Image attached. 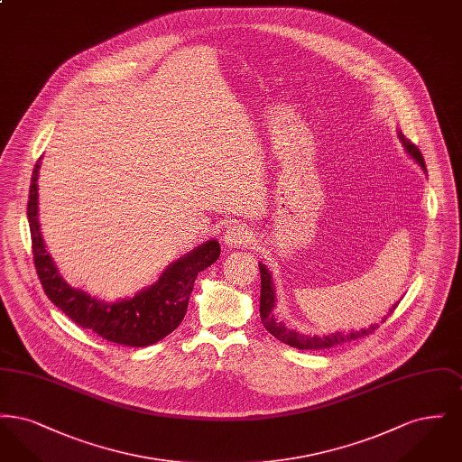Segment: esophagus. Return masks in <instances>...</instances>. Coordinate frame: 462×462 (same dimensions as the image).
I'll list each match as a JSON object with an SVG mask.
<instances>
[{
    "instance_id": "1",
    "label": "esophagus",
    "mask_w": 462,
    "mask_h": 462,
    "mask_svg": "<svg viewBox=\"0 0 462 462\" xmlns=\"http://www.w3.org/2000/svg\"><path fill=\"white\" fill-rule=\"evenodd\" d=\"M223 241L226 245H230V247H241V245H247V244H251L253 241V236H251V232L245 228V226H242V225H230L226 230H225V236H223Z\"/></svg>"
}]
</instances>
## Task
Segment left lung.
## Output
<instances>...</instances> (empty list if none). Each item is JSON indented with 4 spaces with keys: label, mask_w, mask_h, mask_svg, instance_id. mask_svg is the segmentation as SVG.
Segmentation results:
<instances>
[{
    "label": "left lung",
    "mask_w": 462,
    "mask_h": 462,
    "mask_svg": "<svg viewBox=\"0 0 462 462\" xmlns=\"http://www.w3.org/2000/svg\"><path fill=\"white\" fill-rule=\"evenodd\" d=\"M398 138L402 142V145L405 147V151L409 154L414 157V161L418 162L419 166L426 171V162H424V157L420 154L418 147L407 140L402 133H398ZM260 273H262V296H260V317H262V324L264 326V329L268 330L273 337H277L281 343H286L292 348H298V350H326V348H332V346H337V345H343V343H348V341H355L358 337H364V336H369L377 330V324H374L371 328L362 330H352V332H334L329 336H308V334H300L296 330L287 329L286 326L277 320L273 317V307H275V292H273V286H272V277L266 270L264 264L260 263ZM395 307L390 310V313L381 320L383 324L386 322V319L395 311Z\"/></svg>",
    "instance_id": "obj_1"
}]
</instances>
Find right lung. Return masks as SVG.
Returning a JSON list of instances; mask_svg holds the SVG:
<instances>
[{
  "label": "right lung",
  "instance_id": "add662e5",
  "mask_svg": "<svg viewBox=\"0 0 462 462\" xmlns=\"http://www.w3.org/2000/svg\"><path fill=\"white\" fill-rule=\"evenodd\" d=\"M42 157L32 170L27 220L34 266L44 294L67 317L83 329L125 346H149L171 334L181 324L199 272L220 258V242L208 241L187 256L170 264L154 286L138 292L132 300L106 303L85 291L69 286L44 249L38 223V171Z\"/></svg>",
  "mask_w": 462,
  "mask_h": 462
}]
</instances>
